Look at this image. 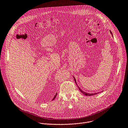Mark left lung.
Segmentation results:
<instances>
[{"mask_svg":"<svg viewBox=\"0 0 128 128\" xmlns=\"http://www.w3.org/2000/svg\"><path fill=\"white\" fill-rule=\"evenodd\" d=\"M110 33H111V34H112V37H113V34H112V32L110 31ZM73 78H74V80H75V83H76V85H77V82H76V79H75V78H74V77H73ZM78 88H79V90L80 91V92H82L83 94H84L85 95H86V96H92V95H95V94H97L98 93H99V92H98V93H86L85 92H84V91H82L79 87H78Z\"/></svg>","mask_w":128,"mask_h":128,"instance_id":"left-lung-1","label":"left lung"}]
</instances>
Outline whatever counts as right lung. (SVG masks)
I'll return each mask as SVG.
<instances>
[{
    "mask_svg": "<svg viewBox=\"0 0 128 128\" xmlns=\"http://www.w3.org/2000/svg\"><path fill=\"white\" fill-rule=\"evenodd\" d=\"M57 93H56V95H55V96H54V98H53V99H52V100H54V99H55V98H56V96H57Z\"/></svg>",
    "mask_w": 128,
    "mask_h": 128,
    "instance_id": "1",
    "label": "right lung"
}]
</instances>
